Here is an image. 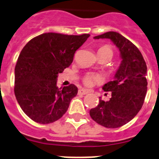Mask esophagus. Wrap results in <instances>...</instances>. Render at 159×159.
<instances>
[{"mask_svg":"<svg viewBox=\"0 0 159 159\" xmlns=\"http://www.w3.org/2000/svg\"><path fill=\"white\" fill-rule=\"evenodd\" d=\"M89 91L86 90V89H80L79 91H78V94L79 95H86V94H88Z\"/></svg>","mask_w":159,"mask_h":159,"instance_id":"obj_1","label":"esophagus"}]
</instances>
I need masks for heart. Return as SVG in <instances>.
<instances>
[{
  "instance_id": "1",
  "label": "heart",
  "mask_w": 159,
  "mask_h": 159,
  "mask_svg": "<svg viewBox=\"0 0 159 159\" xmlns=\"http://www.w3.org/2000/svg\"><path fill=\"white\" fill-rule=\"evenodd\" d=\"M100 50L108 51V52L111 53V54L113 55V51H112V50L109 48V46H103V47H101ZM83 82L84 83L86 84V86H91V85H92L93 83H95V82H100V77L96 75H94V74H88V75H86V77H84Z\"/></svg>"
}]
</instances>
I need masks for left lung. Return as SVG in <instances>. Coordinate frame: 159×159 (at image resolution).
Masks as SVG:
<instances>
[{"instance_id":"8db88e82","label":"left lung","mask_w":159,"mask_h":159,"mask_svg":"<svg viewBox=\"0 0 159 159\" xmlns=\"http://www.w3.org/2000/svg\"><path fill=\"white\" fill-rule=\"evenodd\" d=\"M110 39L120 51L122 59L114 78L104 84L103 90L111 91L109 101L100 99L90 115L98 124L117 128L133 119L140 110L147 91V66L139 49L116 32H108L94 37Z\"/></svg>"}]
</instances>
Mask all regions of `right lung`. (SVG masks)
<instances>
[{"mask_svg": "<svg viewBox=\"0 0 159 159\" xmlns=\"http://www.w3.org/2000/svg\"><path fill=\"white\" fill-rule=\"evenodd\" d=\"M89 37L43 33L21 50L15 68V95L22 110L34 122L48 124L66 113L77 87L70 84L58 88V74L69 67L76 50Z\"/></svg>", "mask_w": 159, "mask_h": 159, "instance_id": "add662e5", "label": "right lung"}]
</instances>
